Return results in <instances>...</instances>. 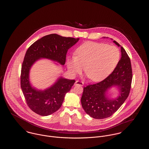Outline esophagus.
I'll return each instance as SVG.
<instances>
[{
    "instance_id": "34e87169",
    "label": "esophagus",
    "mask_w": 149,
    "mask_h": 149,
    "mask_svg": "<svg viewBox=\"0 0 149 149\" xmlns=\"http://www.w3.org/2000/svg\"><path fill=\"white\" fill-rule=\"evenodd\" d=\"M84 85V82L80 81L79 80H77L75 83V85H80V86H83Z\"/></svg>"
}]
</instances>
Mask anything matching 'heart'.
<instances>
[{
	"instance_id": "1",
	"label": "heart",
	"mask_w": 149,
	"mask_h": 149,
	"mask_svg": "<svg viewBox=\"0 0 149 149\" xmlns=\"http://www.w3.org/2000/svg\"><path fill=\"white\" fill-rule=\"evenodd\" d=\"M77 56L67 60V66L72 74L84 71L91 80L100 81L107 77L120 59V51L113 45L106 43L86 42L79 47Z\"/></svg>"
}]
</instances>
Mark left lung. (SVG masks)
<instances>
[{
  "instance_id": "left-lung-1",
  "label": "left lung",
  "mask_w": 149,
  "mask_h": 149,
  "mask_svg": "<svg viewBox=\"0 0 149 149\" xmlns=\"http://www.w3.org/2000/svg\"><path fill=\"white\" fill-rule=\"evenodd\" d=\"M118 46L120 44L114 41ZM121 57L113 71L105 79L94 84L84 87L81 98L84 111L95 119H104L115 113L127 98L132 79L130 58L125 50L120 47ZM113 86H117L120 95L116 99L107 98V90Z\"/></svg>"
}]
</instances>
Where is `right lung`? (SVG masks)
<instances>
[{"label": "right lung", "mask_w": 149, "mask_h": 149, "mask_svg": "<svg viewBox=\"0 0 149 149\" xmlns=\"http://www.w3.org/2000/svg\"><path fill=\"white\" fill-rule=\"evenodd\" d=\"M79 40L50 34L36 41L27 50L22 65L21 86L27 106L36 113L46 116L57 111L61 106L66 93L70 91L75 80L60 78L49 88L38 91L30 84L31 67L41 58H49L64 65L68 51Z\"/></svg>", "instance_id": "right-lung-1"}]
</instances>
